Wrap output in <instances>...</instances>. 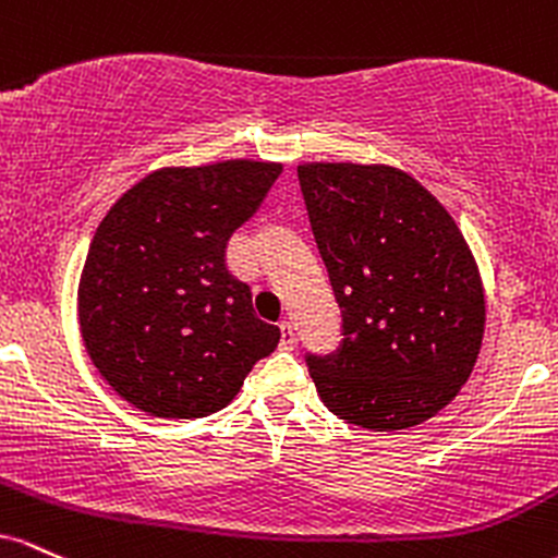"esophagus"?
<instances>
[{
  "label": "esophagus",
  "instance_id": "esophagus-1",
  "mask_svg": "<svg viewBox=\"0 0 558 558\" xmlns=\"http://www.w3.org/2000/svg\"><path fill=\"white\" fill-rule=\"evenodd\" d=\"M279 329H281V342H279V345L284 348V350L295 348V329H292V324L290 322H281Z\"/></svg>",
  "mask_w": 558,
  "mask_h": 558
}]
</instances>
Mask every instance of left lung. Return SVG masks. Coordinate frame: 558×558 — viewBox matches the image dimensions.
Here are the masks:
<instances>
[{"label":"left lung","mask_w":558,"mask_h":558,"mask_svg":"<svg viewBox=\"0 0 558 558\" xmlns=\"http://www.w3.org/2000/svg\"><path fill=\"white\" fill-rule=\"evenodd\" d=\"M298 179L345 335L335 355H305L318 396L372 432L427 422L459 396L485 335L464 234L400 168L303 162Z\"/></svg>","instance_id":"obj_1"}]
</instances>
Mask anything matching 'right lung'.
<instances>
[{
  "label": "right lung",
  "instance_id": "1",
  "mask_svg": "<svg viewBox=\"0 0 558 558\" xmlns=\"http://www.w3.org/2000/svg\"><path fill=\"white\" fill-rule=\"evenodd\" d=\"M281 162L160 168L102 218L78 281V324L97 372L134 409L199 418L227 409L279 345L227 242L258 210Z\"/></svg>",
  "mask_w": 558,
  "mask_h": 558
}]
</instances>
